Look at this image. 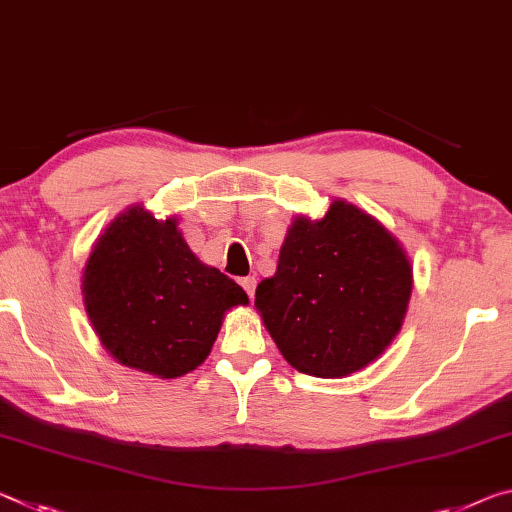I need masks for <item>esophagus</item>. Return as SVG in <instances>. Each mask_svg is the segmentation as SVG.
<instances>
[{
    "label": "esophagus",
    "mask_w": 512,
    "mask_h": 512,
    "mask_svg": "<svg viewBox=\"0 0 512 512\" xmlns=\"http://www.w3.org/2000/svg\"><path fill=\"white\" fill-rule=\"evenodd\" d=\"M256 283H258L256 276H245V279H240V286L245 288V292L249 295V299L254 297V292H256Z\"/></svg>",
    "instance_id": "1"
}]
</instances>
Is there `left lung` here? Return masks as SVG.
<instances>
[{
	"instance_id": "left-lung-1",
	"label": "left lung",
	"mask_w": 512,
	"mask_h": 512,
	"mask_svg": "<svg viewBox=\"0 0 512 512\" xmlns=\"http://www.w3.org/2000/svg\"><path fill=\"white\" fill-rule=\"evenodd\" d=\"M413 267L372 215L333 201L322 220L297 217L256 308L295 370L338 379L379 358L404 322Z\"/></svg>"
}]
</instances>
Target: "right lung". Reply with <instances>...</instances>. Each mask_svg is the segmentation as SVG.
<instances>
[{"mask_svg":"<svg viewBox=\"0 0 512 512\" xmlns=\"http://www.w3.org/2000/svg\"><path fill=\"white\" fill-rule=\"evenodd\" d=\"M83 301L122 365L174 379L211 354L229 308L247 292L192 254L177 220L133 206L108 226L83 270Z\"/></svg>","mask_w":512,"mask_h":512,"instance_id":"add662e5","label":"right lung"}]
</instances>
